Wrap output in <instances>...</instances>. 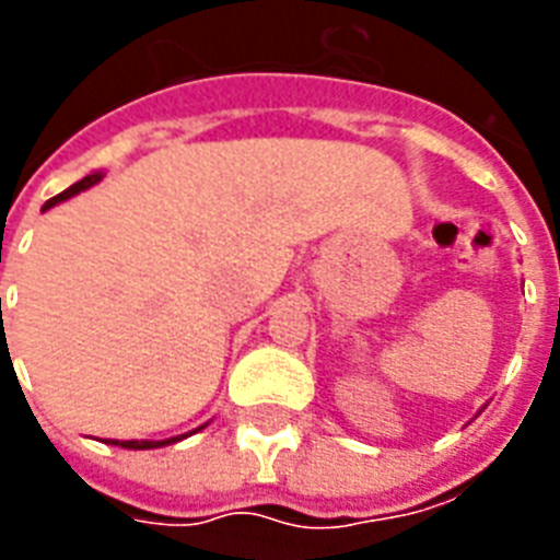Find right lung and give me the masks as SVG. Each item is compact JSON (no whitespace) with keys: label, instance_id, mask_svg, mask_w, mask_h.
Instances as JSON below:
<instances>
[{"label":"right lung","instance_id":"add662e5","mask_svg":"<svg viewBox=\"0 0 560 560\" xmlns=\"http://www.w3.org/2000/svg\"><path fill=\"white\" fill-rule=\"evenodd\" d=\"M101 179H104V171H95V174H90V177H83L81 183H74V186H69L66 191L57 194V197L46 200L43 211H48L51 206H57V202L69 200V197H74V194L86 191V188H92L95 183H101ZM202 427H206V424H202ZM202 427H197V430H202ZM197 430H191V433H197ZM191 433H186V435H191ZM186 435H171V439H162V442H151V439H130V442H118V439H109V442L118 444V447H127V451H153V447H165V444L179 442V439H186Z\"/></svg>","mask_w":560,"mask_h":560}]
</instances>
